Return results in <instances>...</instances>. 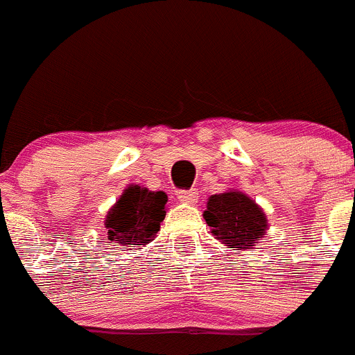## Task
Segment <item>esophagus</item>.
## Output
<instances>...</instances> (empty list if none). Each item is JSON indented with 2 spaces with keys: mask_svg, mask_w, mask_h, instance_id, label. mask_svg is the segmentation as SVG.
<instances>
[{
  "mask_svg": "<svg viewBox=\"0 0 355 355\" xmlns=\"http://www.w3.org/2000/svg\"><path fill=\"white\" fill-rule=\"evenodd\" d=\"M179 202L182 203H189V205H193V203L198 202V191L196 189H189V191H181L178 195Z\"/></svg>",
  "mask_w": 355,
  "mask_h": 355,
  "instance_id": "esophagus-1",
  "label": "esophagus"
}]
</instances>
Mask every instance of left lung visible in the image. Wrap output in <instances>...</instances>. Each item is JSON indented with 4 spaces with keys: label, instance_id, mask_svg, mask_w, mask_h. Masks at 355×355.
Returning <instances> with one entry per match:
<instances>
[{
    "label": "left lung",
    "instance_id": "8db88e82",
    "mask_svg": "<svg viewBox=\"0 0 355 355\" xmlns=\"http://www.w3.org/2000/svg\"><path fill=\"white\" fill-rule=\"evenodd\" d=\"M203 219L214 238L233 250L255 247L268 231V217L262 207L240 189L209 196Z\"/></svg>",
    "mask_w": 355,
    "mask_h": 355
}]
</instances>
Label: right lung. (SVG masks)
Returning <instances> with one entry per match:
<instances>
[{
  "label": "right lung",
  "mask_w": 355,
  "mask_h": 355,
  "mask_svg": "<svg viewBox=\"0 0 355 355\" xmlns=\"http://www.w3.org/2000/svg\"><path fill=\"white\" fill-rule=\"evenodd\" d=\"M167 195L150 191L139 184H129L105 217L108 240L122 247H145L160 231L167 212Z\"/></svg>",
  "instance_id": "add662e5"
}]
</instances>
